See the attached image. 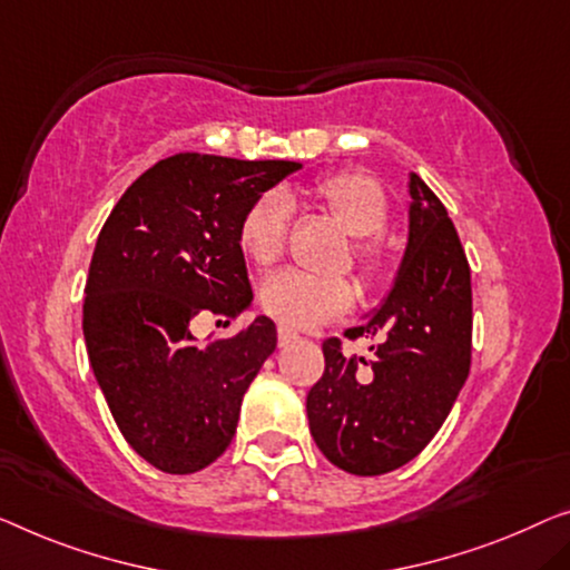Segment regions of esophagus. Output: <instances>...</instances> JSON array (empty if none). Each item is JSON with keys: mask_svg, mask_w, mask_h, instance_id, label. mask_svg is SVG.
<instances>
[{"mask_svg": "<svg viewBox=\"0 0 570 570\" xmlns=\"http://www.w3.org/2000/svg\"><path fill=\"white\" fill-rule=\"evenodd\" d=\"M296 337H299V333H296L294 327H288V325H278V345H288V343H294Z\"/></svg>", "mask_w": 570, "mask_h": 570, "instance_id": "esophagus-1", "label": "esophagus"}]
</instances>
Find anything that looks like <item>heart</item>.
Segmentation results:
<instances>
[{
    "instance_id": "b5f03b06",
    "label": "heart",
    "mask_w": 570,
    "mask_h": 570,
    "mask_svg": "<svg viewBox=\"0 0 570 570\" xmlns=\"http://www.w3.org/2000/svg\"><path fill=\"white\" fill-rule=\"evenodd\" d=\"M314 197L355 240V258L366 271L379 266V248L368 237L384 233L389 202L376 178L361 171L333 174L314 184ZM288 235V199L268 191L250 204L240 219V248L258 268L282 258ZM261 304L284 325L314 327L343 317L355 304V286L345 276H309L302 271H282L261 286Z\"/></svg>"
}]
</instances>
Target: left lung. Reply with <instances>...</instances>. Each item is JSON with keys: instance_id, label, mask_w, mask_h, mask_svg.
<instances>
[{"instance_id": "1", "label": "left lung", "mask_w": 570, "mask_h": 570, "mask_svg": "<svg viewBox=\"0 0 570 570\" xmlns=\"http://www.w3.org/2000/svg\"><path fill=\"white\" fill-rule=\"evenodd\" d=\"M410 235L394 286L347 337H381L373 358L327 340L307 394L314 443L330 463L381 475L410 463L443 428L471 368V268L443 207L410 174Z\"/></svg>"}]
</instances>
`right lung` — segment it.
Returning <instances> with one entry per match:
<instances>
[{
	"instance_id": "right-lung-1",
	"label": "right lung",
	"mask_w": 570,
	"mask_h": 570,
	"mask_svg": "<svg viewBox=\"0 0 570 570\" xmlns=\"http://www.w3.org/2000/svg\"><path fill=\"white\" fill-rule=\"evenodd\" d=\"M294 160L176 153L135 178L97 237L83 340L117 428L164 473H194L233 443L243 396L271 353L276 325L199 345V314L235 320L253 304L240 219Z\"/></svg>"
}]
</instances>
